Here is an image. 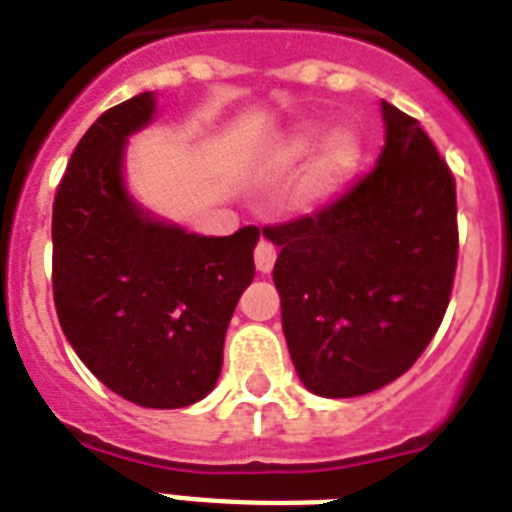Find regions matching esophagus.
I'll return each mask as SVG.
<instances>
[{
  "label": "esophagus",
  "instance_id": "34e87169",
  "mask_svg": "<svg viewBox=\"0 0 512 512\" xmlns=\"http://www.w3.org/2000/svg\"><path fill=\"white\" fill-rule=\"evenodd\" d=\"M273 263H276V247H273L271 241H260L255 249V265L260 273H271Z\"/></svg>",
  "mask_w": 512,
  "mask_h": 512
}]
</instances>
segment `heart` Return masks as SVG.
I'll return each instance as SVG.
<instances>
[{
  "mask_svg": "<svg viewBox=\"0 0 512 512\" xmlns=\"http://www.w3.org/2000/svg\"><path fill=\"white\" fill-rule=\"evenodd\" d=\"M311 153L314 156L305 167L297 196L305 207H324L335 201L361 170L364 140L350 124H335L327 132L319 122L295 124L265 140L260 167L265 172H287L303 164Z\"/></svg>",
  "mask_w": 512,
  "mask_h": 512,
  "instance_id": "heart-1",
  "label": "heart"
}]
</instances>
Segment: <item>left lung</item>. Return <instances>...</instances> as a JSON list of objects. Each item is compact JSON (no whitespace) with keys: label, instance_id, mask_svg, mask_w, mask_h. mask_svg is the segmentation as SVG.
<instances>
[{"label":"left lung","instance_id":"obj_1","mask_svg":"<svg viewBox=\"0 0 512 512\" xmlns=\"http://www.w3.org/2000/svg\"><path fill=\"white\" fill-rule=\"evenodd\" d=\"M374 170L316 215L263 228L305 388L353 398L409 369L441 327L457 268L454 177L420 122L382 100Z\"/></svg>","mask_w":512,"mask_h":512}]
</instances>
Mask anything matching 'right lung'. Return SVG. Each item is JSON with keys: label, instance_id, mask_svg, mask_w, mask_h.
Masks as SVG:
<instances>
[{"label": "right lung", "instance_id": "right-lung-1", "mask_svg": "<svg viewBox=\"0 0 512 512\" xmlns=\"http://www.w3.org/2000/svg\"><path fill=\"white\" fill-rule=\"evenodd\" d=\"M156 116L154 92L108 108L84 132L52 207V295L63 335L106 388L148 409L215 388L260 231L199 236L127 188L124 159Z\"/></svg>", "mask_w": 512, "mask_h": 512}]
</instances>
